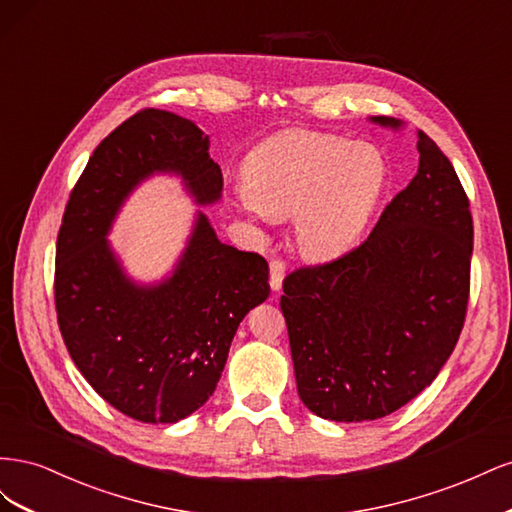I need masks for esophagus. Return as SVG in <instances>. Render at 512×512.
Instances as JSON below:
<instances>
[{
  "label": "esophagus",
  "instance_id": "esophagus-1",
  "mask_svg": "<svg viewBox=\"0 0 512 512\" xmlns=\"http://www.w3.org/2000/svg\"><path fill=\"white\" fill-rule=\"evenodd\" d=\"M269 284L271 288L277 292L282 288V282H284V275H286V265L282 260H271L269 262Z\"/></svg>",
  "mask_w": 512,
  "mask_h": 512
}]
</instances>
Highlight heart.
I'll list each match as a JSON object with an SVG mask.
<instances>
[{
    "label": "heart",
    "instance_id": "obj_1",
    "mask_svg": "<svg viewBox=\"0 0 512 512\" xmlns=\"http://www.w3.org/2000/svg\"><path fill=\"white\" fill-rule=\"evenodd\" d=\"M386 183L369 145L290 130L258 145L243 166L241 209L256 220L292 215V241L309 260H333L361 237Z\"/></svg>",
    "mask_w": 512,
    "mask_h": 512
}]
</instances>
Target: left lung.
Segmentation results:
<instances>
[{
    "label": "left lung",
    "instance_id": "1",
    "mask_svg": "<svg viewBox=\"0 0 512 512\" xmlns=\"http://www.w3.org/2000/svg\"><path fill=\"white\" fill-rule=\"evenodd\" d=\"M399 130L393 117H371ZM418 170L371 235L286 275L282 314L299 397L335 423L376 421L436 380L466 320L472 213L453 164L418 130Z\"/></svg>",
    "mask_w": 512,
    "mask_h": 512
}]
</instances>
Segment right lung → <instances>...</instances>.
<instances>
[{
    "label": "right lung",
    "mask_w": 512,
    "mask_h": 512,
    "mask_svg": "<svg viewBox=\"0 0 512 512\" xmlns=\"http://www.w3.org/2000/svg\"><path fill=\"white\" fill-rule=\"evenodd\" d=\"M175 175L194 203L222 196V170L194 121L158 108L108 134L70 194L57 237L55 307L61 337L94 391L134 421L177 423L213 395L232 337L269 297V265L215 235L196 211L188 245L164 280L123 269L108 232L128 196Z\"/></svg>",
    "instance_id": "obj_1"
}]
</instances>
